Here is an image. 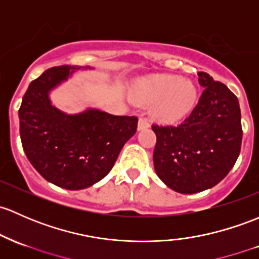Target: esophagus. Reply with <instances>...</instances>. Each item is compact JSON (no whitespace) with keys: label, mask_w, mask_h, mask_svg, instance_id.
Listing matches in <instances>:
<instances>
[{"label":"esophagus","mask_w":259,"mask_h":259,"mask_svg":"<svg viewBox=\"0 0 259 259\" xmlns=\"http://www.w3.org/2000/svg\"><path fill=\"white\" fill-rule=\"evenodd\" d=\"M149 126H150V124H149V121L146 120V119H144V118L139 119L138 130H145V129H148Z\"/></svg>","instance_id":"esophagus-1"}]
</instances>
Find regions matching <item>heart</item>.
Masks as SVG:
<instances>
[{"label":"heart","mask_w":259,"mask_h":259,"mask_svg":"<svg viewBox=\"0 0 259 259\" xmlns=\"http://www.w3.org/2000/svg\"><path fill=\"white\" fill-rule=\"evenodd\" d=\"M133 95L139 102L152 107V116L164 122L182 120L198 103V89L194 81L166 73L139 81Z\"/></svg>","instance_id":"heart-1"}]
</instances>
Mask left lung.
<instances>
[{"instance_id":"left-lung-1","label":"left lung","mask_w":259,"mask_h":259,"mask_svg":"<svg viewBox=\"0 0 259 259\" xmlns=\"http://www.w3.org/2000/svg\"><path fill=\"white\" fill-rule=\"evenodd\" d=\"M198 77L205 91L191 115L178 126L152 125L155 172L166 186L185 195L222 181L235 165L242 143L237 97L207 73Z\"/></svg>"}]
</instances>
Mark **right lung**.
Segmentation results:
<instances>
[{
	"label": "right lung",
	"mask_w": 259,
	"mask_h": 259,
	"mask_svg": "<svg viewBox=\"0 0 259 259\" xmlns=\"http://www.w3.org/2000/svg\"><path fill=\"white\" fill-rule=\"evenodd\" d=\"M62 65L47 69L29 84L18 116L23 150L48 182L67 190H83L104 179L119 152L138 127L137 116H116L95 108L68 114L52 103L51 93L78 70Z\"/></svg>",
	"instance_id": "right-lung-1"
}]
</instances>
